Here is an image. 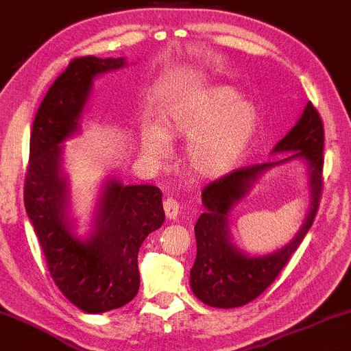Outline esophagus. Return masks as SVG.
I'll return each instance as SVG.
<instances>
[{"label":"esophagus","instance_id":"esophagus-1","mask_svg":"<svg viewBox=\"0 0 351 351\" xmlns=\"http://www.w3.org/2000/svg\"><path fill=\"white\" fill-rule=\"evenodd\" d=\"M163 209L168 219H176L180 214V202L173 199V197H167V199L163 201Z\"/></svg>","mask_w":351,"mask_h":351}]
</instances>
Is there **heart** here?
Masks as SVG:
<instances>
[{
  "label": "heart",
  "mask_w": 351,
  "mask_h": 351,
  "mask_svg": "<svg viewBox=\"0 0 351 351\" xmlns=\"http://www.w3.org/2000/svg\"><path fill=\"white\" fill-rule=\"evenodd\" d=\"M258 114L230 86L210 88L173 103L162 116V129L147 125L142 145L165 157L169 138H191L189 168L199 176H217L234 165L256 132Z\"/></svg>",
  "instance_id": "heart-1"
}]
</instances>
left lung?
I'll list each match as a JSON object with an SVG mask.
<instances>
[{
  "label": "left lung",
  "instance_id": "obj_1",
  "mask_svg": "<svg viewBox=\"0 0 351 351\" xmlns=\"http://www.w3.org/2000/svg\"><path fill=\"white\" fill-rule=\"evenodd\" d=\"M273 152L293 154L276 162L232 170L202 189L201 197L206 210L194 226L197 253L189 281L194 296L210 307L232 309L258 298L288 265L314 223L324 191V122L314 104L307 103L301 119L276 143ZM293 158L306 159L311 171L313 206L308 221L297 239L281 251L263 257L245 256L230 242L228 210L261 172Z\"/></svg>",
  "mask_w": 351,
  "mask_h": 351
}]
</instances>
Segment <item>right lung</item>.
Segmentation results:
<instances>
[{"label": "right lung", "mask_w": 351, "mask_h": 351, "mask_svg": "<svg viewBox=\"0 0 351 351\" xmlns=\"http://www.w3.org/2000/svg\"><path fill=\"white\" fill-rule=\"evenodd\" d=\"M124 58L77 57L42 99L31 130L24 206L50 276L71 304L90 314L119 309L141 286L137 255L165 221L162 191L152 184L124 186L111 180L101 199L96 230L71 235L65 221L66 186L58 175L62 143L78 129L93 78L124 66Z\"/></svg>", "instance_id": "obj_1"}]
</instances>
